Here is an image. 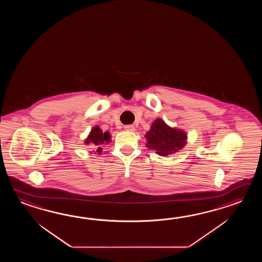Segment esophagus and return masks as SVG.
Returning a JSON list of instances; mask_svg holds the SVG:
<instances>
[{"label":"esophagus","instance_id":"1","mask_svg":"<svg viewBox=\"0 0 262 262\" xmlns=\"http://www.w3.org/2000/svg\"><path fill=\"white\" fill-rule=\"evenodd\" d=\"M124 129L126 131H130V132H134L135 131V126L134 125H125Z\"/></svg>","mask_w":262,"mask_h":262}]
</instances>
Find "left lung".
<instances>
[{
	"label": "left lung",
	"mask_w": 262,
	"mask_h": 262,
	"mask_svg": "<svg viewBox=\"0 0 262 262\" xmlns=\"http://www.w3.org/2000/svg\"><path fill=\"white\" fill-rule=\"evenodd\" d=\"M146 147L156 150L161 156H167L178 152L187 143V134L182 129L171 127L161 118H157L151 123L146 135Z\"/></svg>",
	"instance_id": "8db88e82"
}]
</instances>
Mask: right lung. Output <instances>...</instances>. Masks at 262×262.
<instances>
[{
	"label": "right lung",
	"instance_id": "add662e5",
	"mask_svg": "<svg viewBox=\"0 0 262 262\" xmlns=\"http://www.w3.org/2000/svg\"><path fill=\"white\" fill-rule=\"evenodd\" d=\"M112 141V135L110 134V132H103V130L96 125L95 127L91 129L89 135L87 137V139L84 140V143L87 145V146H91L94 148L93 151L97 152L98 155H100L101 151H102V146L103 144H108L111 143ZM92 151V152H93Z\"/></svg>",
	"mask_w": 262,
	"mask_h": 262
}]
</instances>
